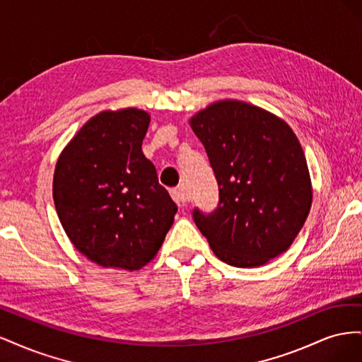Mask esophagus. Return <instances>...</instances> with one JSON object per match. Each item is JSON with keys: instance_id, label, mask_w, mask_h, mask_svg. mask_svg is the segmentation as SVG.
<instances>
[{"instance_id": "obj_1", "label": "esophagus", "mask_w": 362, "mask_h": 362, "mask_svg": "<svg viewBox=\"0 0 362 362\" xmlns=\"http://www.w3.org/2000/svg\"><path fill=\"white\" fill-rule=\"evenodd\" d=\"M170 194H172V199H173L175 202H177L180 206H182L185 202L190 201L189 194H185L182 189H173V190L170 192Z\"/></svg>"}]
</instances>
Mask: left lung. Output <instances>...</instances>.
Listing matches in <instances>:
<instances>
[{"instance_id": "obj_1", "label": "left lung", "mask_w": 362, "mask_h": 362, "mask_svg": "<svg viewBox=\"0 0 362 362\" xmlns=\"http://www.w3.org/2000/svg\"><path fill=\"white\" fill-rule=\"evenodd\" d=\"M218 184V205L193 221L216 257L264 266L299 234L313 202L308 164L286 120L242 101L208 105L190 119Z\"/></svg>"}]
</instances>
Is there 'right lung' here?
<instances>
[{"instance_id":"add662e5","label":"right lung","mask_w":362,"mask_h":362,"mask_svg":"<svg viewBox=\"0 0 362 362\" xmlns=\"http://www.w3.org/2000/svg\"><path fill=\"white\" fill-rule=\"evenodd\" d=\"M151 116L98 113L62 151L52 196L72 245L103 267L139 270L157 255L177 204L141 152Z\"/></svg>"}]
</instances>
